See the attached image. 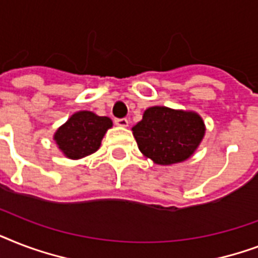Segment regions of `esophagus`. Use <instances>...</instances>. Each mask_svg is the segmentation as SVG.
I'll return each instance as SVG.
<instances>
[{"label":"esophagus","instance_id":"obj_1","mask_svg":"<svg viewBox=\"0 0 258 258\" xmlns=\"http://www.w3.org/2000/svg\"><path fill=\"white\" fill-rule=\"evenodd\" d=\"M115 124L125 128V127H128V120H127L125 117H123V119H115Z\"/></svg>","mask_w":258,"mask_h":258}]
</instances>
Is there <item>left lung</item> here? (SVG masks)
<instances>
[{
    "label": "left lung",
    "instance_id": "8db88e82",
    "mask_svg": "<svg viewBox=\"0 0 258 258\" xmlns=\"http://www.w3.org/2000/svg\"><path fill=\"white\" fill-rule=\"evenodd\" d=\"M131 130L146 158L155 165L170 166L187 161L196 153L206 125L196 111L154 105L146 109L142 120Z\"/></svg>",
    "mask_w": 258,
    "mask_h": 258
}]
</instances>
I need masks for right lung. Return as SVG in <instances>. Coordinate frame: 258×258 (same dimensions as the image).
Masks as SVG:
<instances>
[{
	"label": "right lung",
	"mask_w": 258,
	"mask_h": 258,
	"mask_svg": "<svg viewBox=\"0 0 258 258\" xmlns=\"http://www.w3.org/2000/svg\"><path fill=\"white\" fill-rule=\"evenodd\" d=\"M112 127L108 116H99L92 111H78L56 130L53 141L68 159H82L96 153L105 133Z\"/></svg>",
	"instance_id": "add662e5"
}]
</instances>
